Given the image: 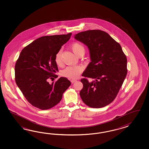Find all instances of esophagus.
<instances>
[{
    "label": "esophagus",
    "mask_w": 149,
    "mask_h": 149,
    "mask_svg": "<svg viewBox=\"0 0 149 149\" xmlns=\"http://www.w3.org/2000/svg\"><path fill=\"white\" fill-rule=\"evenodd\" d=\"M76 81H77V80H73V79L71 80V82H72V83H74V82H76Z\"/></svg>",
    "instance_id": "34e87169"
}]
</instances>
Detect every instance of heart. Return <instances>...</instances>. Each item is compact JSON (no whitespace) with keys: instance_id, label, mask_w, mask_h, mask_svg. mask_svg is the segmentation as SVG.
<instances>
[{"instance_id":"heart-1","label":"heart","mask_w":149,"mask_h":149,"mask_svg":"<svg viewBox=\"0 0 149 149\" xmlns=\"http://www.w3.org/2000/svg\"><path fill=\"white\" fill-rule=\"evenodd\" d=\"M70 49L72 50L73 52L79 57L83 56L85 52V46L77 41L72 42L70 45ZM54 62L58 66L62 64V50H59L55 55ZM82 71V68L79 65L68 67L63 70L61 74L63 77L69 79H76L79 76Z\"/></svg>"}]
</instances>
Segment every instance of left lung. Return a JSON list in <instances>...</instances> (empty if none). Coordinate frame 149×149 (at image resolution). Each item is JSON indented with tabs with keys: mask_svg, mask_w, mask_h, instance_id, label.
<instances>
[{
	"mask_svg": "<svg viewBox=\"0 0 149 149\" xmlns=\"http://www.w3.org/2000/svg\"><path fill=\"white\" fill-rule=\"evenodd\" d=\"M74 38L88 46L91 59L82 74L81 99L91 108L107 106L115 99L126 77V56L119 43L103 31L88 30ZM87 78L94 80L89 82Z\"/></svg>",
	"mask_w": 149,
	"mask_h": 149,
	"instance_id": "obj_1",
	"label": "left lung"
}]
</instances>
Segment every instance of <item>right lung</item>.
Returning a JSON list of instances; mask_svg holds the SVG:
<instances>
[{
  "label": "right lung",
  "mask_w": 149,
  "mask_h": 149,
  "mask_svg": "<svg viewBox=\"0 0 149 149\" xmlns=\"http://www.w3.org/2000/svg\"><path fill=\"white\" fill-rule=\"evenodd\" d=\"M72 34L42 36L24 47L20 53L15 67V81L28 102L37 108L47 110L54 107L71 85L64 77L51 84L48 80L58 77L54 57Z\"/></svg>",
  "instance_id": "obj_1"
}]
</instances>
